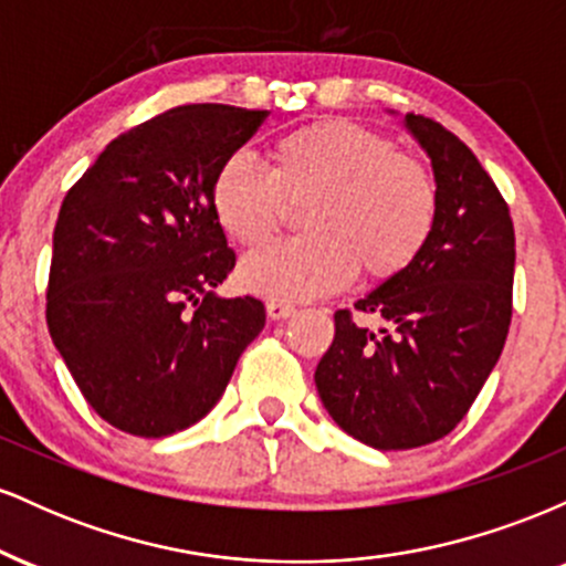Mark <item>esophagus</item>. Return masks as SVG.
Listing matches in <instances>:
<instances>
[{"mask_svg": "<svg viewBox=\"0 0 566 566\" xmlns=\"http://www.w3.org/2000/svg\"><path fill=\"white\" fill-rule=\"evenodd\" d=\"M265 311H269L271 319H287V316L295 314V305L292 303H284V301H269L265 303Z\"/></svg>", "mask_w": 566, "mask_h": 566, "instance_id": "1", "label": "esophagus"}]
</instances>
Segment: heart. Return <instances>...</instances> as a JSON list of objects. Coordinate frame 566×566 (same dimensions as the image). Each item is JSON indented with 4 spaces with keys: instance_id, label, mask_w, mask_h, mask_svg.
Segmentation results:
<instances>
[{
    "instance_id": "heart-1",
    "label": "heart",
    "mask_w": 566,
    "mask_h": 566,
    "mask_svg": "<svg viewBox=\"0 0 566 566\" xmlns=\"http://www.w3.org/2000/svg\"><path fill=\"white\" fill-rule=\"evenodd\" d=\"M216 220L237 244L269 242L303 207V237L244 258L239 282L271 301H311L346 287L356 271L382 282L415 263L439 220V188L418 157L378 129L319 119L271 146V170L231 154L212 178Z\"/></svg>"
}]
</instances>
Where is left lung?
<instances>
[{
    "mask_svg": "<svg viewBox=\"0 0 566 566\" xmlns=\"http://www.w3.org/2000/svg\"><path fill=\"white\" fill-rule=\"evenodd\" d=\"M407 127L426 148L439 220L409 269L335 311L333 346L314 380L322 405L375 450L444 439L469 415L497 365L513 314L516 239L509 205L458 135L423 114Z\"/></svg>",
    "mask_w": 566,
    "mask_h": 566,
    "instance_id": "left-lung-1",
    "label": "left lung"
}]
</instances>
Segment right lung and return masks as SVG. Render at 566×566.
Returning a JSON list of instances; mask_svg holds the SVG:
<instances>
[{"instance_id": "1", "label": "right lung", "mask_w": 566, "mask_h": 566, "mask_svg": "<svg viewBox=\"0 0 566 566\" xmlns=\"http://www.w3.org/2000/svg\"><path fill=\"white\" fill-rule=\"evenodd\" d=\"M265 116L170 108L116 135L63 199L44 314L87 405L119 431L161 439L197 423L263 329L258 297L212 292L237 252L210 188Z\"/></svg>"}]
</instances>
